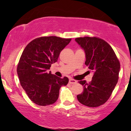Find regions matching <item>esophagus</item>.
I'll return each instance as SVG.
<instances>
[{
	"label": "esophagus",
	"mask_w": 131,
	"mask_h": 131,
	"mask_svg": "<svg viewBox=\"0 0 131 131\" xmlns=\"http://www.w3.org/2000/svg\"><path fill=\"white\" fill-rule=\"evenodd\" d=\"M77 82V81L73 79H69V83L71 84H76Z\"/></svg>",
	"instance_id": "1"
}]
</instances>
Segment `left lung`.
Segmentation results:
<instances>
[{"label":"left lung","instance_id":"1","mask_svg":"<svg viewBox=\"0 0 131 131\" xmlns=\"http://www.w3.org/2000/svg\"><path fill=\"white\" fill-rule=\"evenodd\" d=\"M75 40L84 51L85 64L94 73L89 83L84 80L79 81L84 90L77 99L84 105L97 107L108 100L118 82L119 61L112 47L104 40L84 37Z\"/></svg>","mask_w":131,"mask_h":131}]
</instances>
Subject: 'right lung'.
<instances>
[{
  "mask_svg": "<svg viewBox=\"0 0 131 131\" xmlns=\"http://www.w3.org/2000/svg\"><path fill=\"white\" fill-rule=\"evenodd\" d=\"M71 39L56 36L41 37L27 45L19 59L17 73L28 97L40 106L52 105L59 96L60 89L69 79L52 74L51 64L57 62L61 51Z\"/></svg>",
  "mask_w": 131,
  "mask_h": 131,
  "instance_id": "add662e5",
  "label": "right lung"
}]
</instances>
